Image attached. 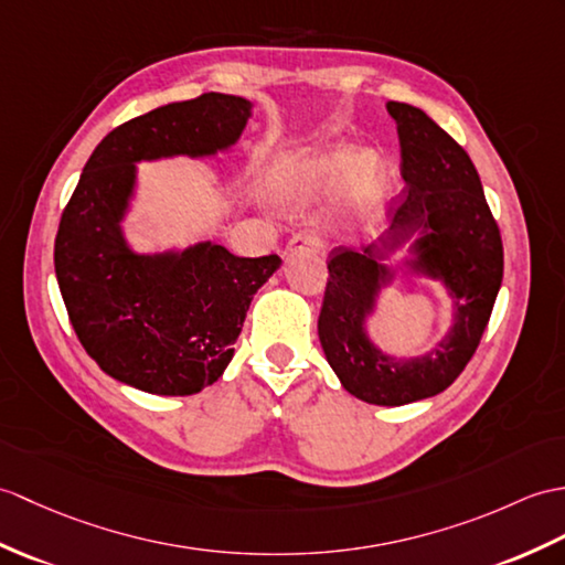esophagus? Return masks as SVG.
Segmentation results:
<instances>
[{
  "mask_svg": "<svg viewBox=\"0 0 565 565\" xmlns=\"http://www.w3.org/2000/svg\"><path fill=\"white\" fill-rule=\"evenodd\" d=\"M303 250H308V253H318L320 250L318 235H312V233H298V235H294V238L288 241V245H286V257H291L296 253H303Z\"/></svg>",
  "mask_w": 565,
  "mask_h": 565,
  "instance_id": "esophagus-1",
  "label": "esophagus"
}]
</instances>
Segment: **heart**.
I'll use <instances>...</instances> for the list:
<instances>
[{
    "instance_id": "obj_1",
    "label": "heart",
    "mask_w": 565,
    "mask_h": 565,
    "mask_svg": "<svg viewBox=\"0 0 565 565\" xmlns=\"http://www.w3.org/2000/svg\"><path fill=\"white\" fill-rule=\"evenodd\" d=\"M385 168L373 151L349 143H320L279 156L269 168V188L277 200L303 209L334 192V216L342 226H363L377 212Z\"/></svg>"
}]
</instances>
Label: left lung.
<instances>
[{
    "instance_id": "1",
    "label": "left lung",
    "mask_w": 565,
    "mask_h": 565,
    "mask_svg": "<svg viewBox=\"0 0 565 565\" xmlns=\"http://www.w3.org/2000/svg\"><path fill=\"white\" fill-rule=\"evenodd\" d=\"M387 113L397 122L406 188L377 238L361 250L330 253L318 334L347 392L369 404L402 406L448 390L475 356L503 281V243L460 143L409 103L390 100ZM404 246L407 273L440 282L454 300L451 330L412 360L390 358L367 334L379 291L394 278L386 259Z\"/></svg>"
}]
</instances>
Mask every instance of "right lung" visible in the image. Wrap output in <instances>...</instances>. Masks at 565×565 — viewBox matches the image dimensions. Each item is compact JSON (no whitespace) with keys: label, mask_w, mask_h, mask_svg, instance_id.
<instances>
[{"label":"right lung","mask_w":565,"mask_h":565,"mask_svg":"<svg viewBox=\"0 0 565 565\" xmlns=\"http://www.w3.org/2000/svg\"><path fill=\"white\" fill-rule=\"evenodd\" d=\"M250 115V100L228 94L168 103L113 129L84 166L62 212L55 274L78 342L117 383L166 397L214 385L253 296L281 267L277 255L238 257L212 241L137 253L122 228L137 163L214 159Z\"/></svg>","instance_id":"1"}]
</instances>
